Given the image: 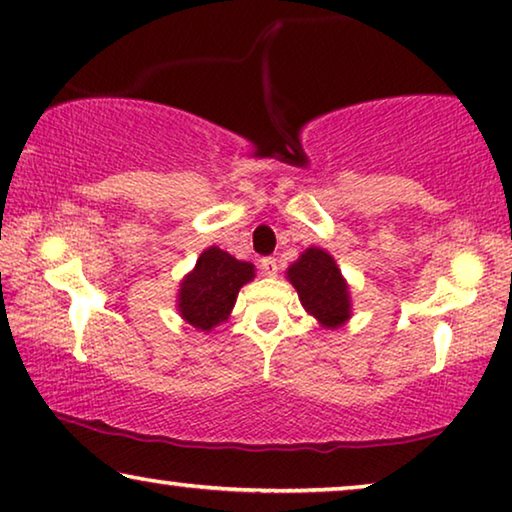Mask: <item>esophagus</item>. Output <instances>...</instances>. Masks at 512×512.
<instances>
[{
    "instance_id": "34e87169",
    "label": "esophagus",
    "mask_w": 512,
    "mask_h": 512,
    "mask_svg": "<svg viewBox=\"0 0 512 512\" xmlns=\"http://www.w3.org/2000/svg\"><path fill=\"white\" fill-rule=\"evenodd\" d=\"M262 271H264V276H269V278L278 276V259L276 257H264L262 259Z\"/></svg>"
}]
</instances>
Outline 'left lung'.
<instances>
[{
	"mask_svg": "<svg viewBox=\"0 0 512 512\" xmlns=\"http://www.w3.org/2000/svg\"><path fill=\"white\" fill-rule=\"evenodd\" d=\"M287 278L299 292L303 308L315 315L326 329H338L345 319H349L347 285L329 253L308 248L299 262L289 266Z\"/></svg>",
	"mask_w": 512,
	"mask_h": 512,
	"instance_id": "obj_1",
	"label": "left lung"
}]
</instances>
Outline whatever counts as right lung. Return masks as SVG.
<instances>
[{
  "mask_svg": "<svg viewBox=\"0 0 512 512\" xmlns=\"http://www.w3.org/2000/svg\"><path fill=\"white\" fill-rule=\"evenodd\" d=\"M255 278V266L211 246L179 289V312L195 329L211 331L230 315L239 289Z\"/></svg>",
  "mask_w": 512,
  "mask_h": 512,
  "instance_id": "right-lung-1",
  "label": "right lung"
}]
</instances>
